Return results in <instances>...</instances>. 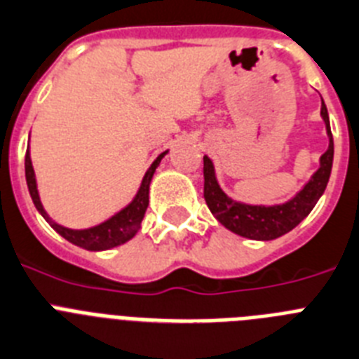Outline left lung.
I'll return each instance as SVG.
<instances>
[{"instance_id": "1", "label": "left lung", "mask_w": 359, "mask_h": 359, "mask_svg": "<svg viewBox=\"0 0 359 359\" xmlns=\"http://www.w3.org/2000/svg\"><path fill=\"white\" fill-rule=\"evenodd\" d=\"M322 119L327 128L329 148L320 157V168L311 180L296 193L291 201L274 205H251L236 202L227 197L218 186L215 166L210 157H204V198L205 204L218 222L229 231L251 240H274L294 229L313 211L316 202L323 195L332 170L334 142L330 133L329 114L322 101Z\"/></svg>"}]
</instances>
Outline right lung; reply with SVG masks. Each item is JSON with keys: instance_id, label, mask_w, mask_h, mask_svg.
I'll use <instances>...</instances> for the list:
<instances>
[{"instance_id": "right-lung-1", "label": "right lung", "mask_w": 359, "mask_h": 359, "mask_svg": "<svg viewBox=\"0 0 359 359\" xmlns=\"http://www.w3.org/2000/svg\"><path fill=\"white\" fill-rule=\"evenodd\" d=\"M168 151L158 155L154 161V164L148 168V171L142 177L141 188L137 191V195L133 197V201L123 208L119 213H115L114 217H110L108 220L101 222L99 226L88 227V229H70V227H65L61 224L54 222L52 218L48 217V213L45 211L41 204V198H39V191H37V182H36V173H34L32 161H30V151H27L25 155V177H27V186H29L30 197H32L34 205L36 210L43 215L46 222L54 227L59 235L67 238L72 244L79 245L83 249H88V251H106V249L117 248V245L124 244L130 238L135 236V233L141 229V222L144 218L146 210H148L149 202V184L154 179V173L157 170V166L161 164L162 157L166 155Z\"/></svg>"}]
</instances>
